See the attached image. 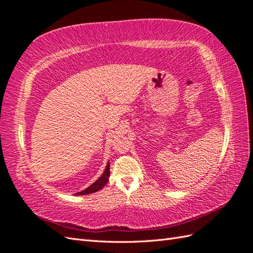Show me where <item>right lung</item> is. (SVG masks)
Listing matches in <instances>:
<instances>
[{"label": "right lung", "mask_w": 253, "mask_h": 253, "mask_svg": "<svg viewBox=\"0 0 253 253\" xmlns=\"http://www.w3.org/2000/svg\"><path fill=\"white\" fill-rule=\"evenodd\" d=\"M109 176H110V164L108 163L105 171H104V173H102V176L98 179L97 181H95L91 185H89V187L86 190H84V191L76 193V195H85V194H90V193L99 191V190L104 188L106 183L109 181Z\"/></svg>", "instance_id": "1"}]
</instances>
